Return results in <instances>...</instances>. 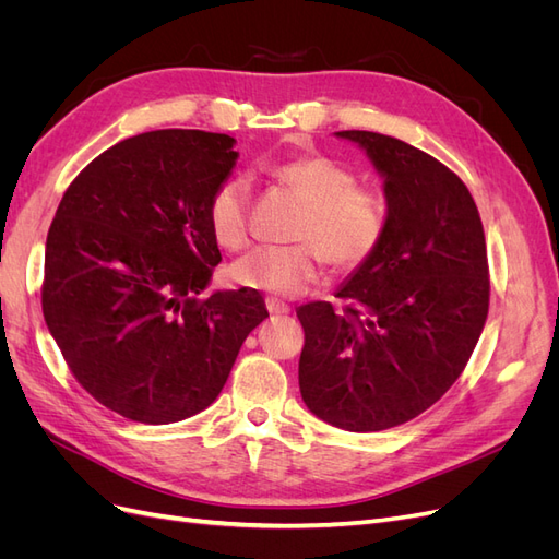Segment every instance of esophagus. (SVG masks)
<instances>
[{"label":"esophagus","mask_w":559,"mask_h":559,"mask_svg":"<svg viewBox=\"0 0 559 559\" xmlns=\"http://www.w3.org/2000/svg\"><path fill=\"white\" fill-rule=\"evenodd\" d=\"M265 308H267L270 314H286V312H289V306H286V302H282V300H277V298H265Z\"/></svg>","instance_id":"obj_1"}]
</instances>
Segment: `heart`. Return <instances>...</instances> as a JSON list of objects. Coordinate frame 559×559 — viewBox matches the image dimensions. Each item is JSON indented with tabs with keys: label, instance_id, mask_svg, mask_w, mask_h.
<instances>
[{
	"label": "heart",
	"instance_id": "b5f03b06",
	"mask_svg": "<svg viewBox=\"0 0 559 559\" xmlns=\"http://www.w3.org/2000/svg\"><path fill=\"white\" fill-rule=\"evenodd\" d=\"M273 175L308 200L298 245H259L228 270L233 284L277 296H298L319 277L321 259L352 270L370 259L382 240L386 212L380 195L357 189V175L324 154H302L273 165ZM251 183L233 175L216 186L207 222L224 249H240L249 233Z\"/></svg>",
	"mask_w": 559,
	"mask_h": 559
}]
</instances>
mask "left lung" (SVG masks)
<instances>
[{
	"label": "left lung",
	"instance_id": "obj_1",
	"mask_svg": "<svg viewBox=\"0 0 559 559\" xmlns=\"http://www.w3.org/2000/svg\"><path fill=\"white\" fill-rule=\"evenodd\" d=\"M357 144L382 179L384 235L331 302L296 310L298 384L310 413L345 431L403 425L462 376L489 308L480 214L464 181L425 151L368 130Z\"/></svg>",
	"mask_w": 559,
	"mask_h": 559
}]
</instances>
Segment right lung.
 <instances>
[{
	"instance_id": "obj_1",
	"label": "right lung",
	"mask_w": 559,
	"mask_h": 559,
	"mask_svg": "<svg viewBox=\"0 0 559 559\" xmlns=\"http://www.w3.org/2000/svg\"><path fill=\"white\" fill-rule=\"evenodd\" d=\"M233 146L205 130L134 134L70 183L48 230L46 326L81 386L142 425L212 405L267 317L259 292L198 298L222 261L207 205Z\"/></svg>"
}]
</instances>
